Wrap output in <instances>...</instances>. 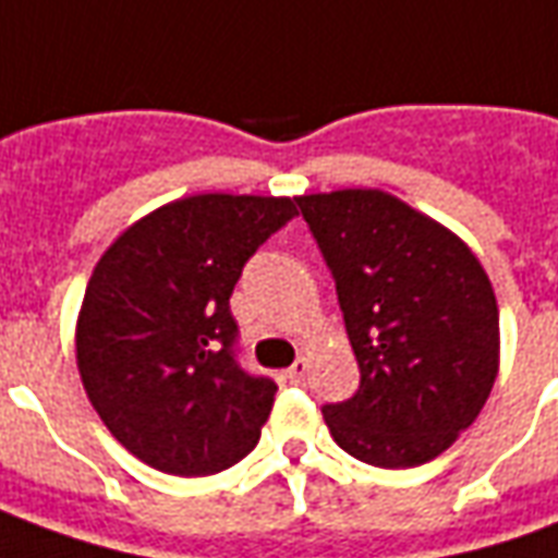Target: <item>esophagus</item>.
<instances>
[{"mask_svg":"<svg viewBox=\"0 0 558 558\" xmlns=\"http://www.w3.org/2000/svg\"><path fill=\"white\" fill-rule=\"evenodd\" d=\"M307 367H311L307 359H295V362H292V367L287 371V379H290L292 386H302L304 379H307Z\"/></svg>","mask_w":558,"mask_h":558,"instance_id":"esophagus-1","label":"esophagus"}]
</instances>
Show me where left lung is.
<instances>
[{"label":"left lung","mask_w":558,"mask_h":558,"mask_svg":"<svg viewBox=\"0 0 558 558\" xmlns=\"http://www.w3.org/2000/svg\"><path fill=\"white\" fill-rule=\"evenodd\" d=\"M335 275L362 386L323 410L362 463L410 469L478 418L499 376V304L457 232L379 187L295 196Z\"/></svg>","instance_id":"8db88e82"}]
</instances>
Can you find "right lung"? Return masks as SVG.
Segmentation results:
<instances>
[{"label": "right lung", "mask_w": 558, "mask_h": 558, "mask_svg": "<svg viewBox=\"0 0 558 558\" xmlns=\"http://www.w3.org/2000/svg\"><path fill=\"white\" fill-rule=\"evenodd\" d=\"M295 196L194 194L134 220L98 259L77 316L89 403L167 475H215L254 451L278 386L244 374L230 295Z\"/></svg>", "instance_id": "add662e5"}]
</instances>
